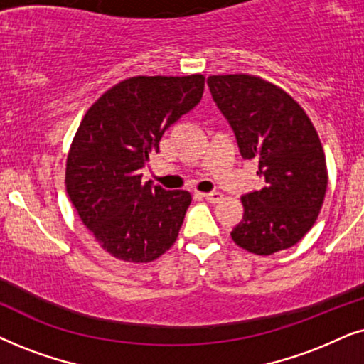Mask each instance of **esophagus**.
Here are the masks:
<instances>
[{"label": "esophagus", "instance_id": "1", "mask_svg": "<svg viewBox=\"0 0 364 364\" xmlns=\"http://www.w3.org/2000/svg\"><path fill=\"white\" fill-rule=\"evenodd\" d=\"M203 198L210 203H220L223 200V195L220 191H211V193H203Z\"/></svg>", "mask_w": 364, "mask_h": 364}]
</instances>
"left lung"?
I'll use <instances>...</instances> for the list:
<instances>
[{
	"label": "left lung",
	"instance_id": "1",
	"mask_svg": "<svg viewBox=\"0 0 364 364\" xmlns=\"http://www.w3.org/2000/svg\"><path fill=\"white\" fill-rule=\"evenodd\" d=\"M211 96L235 132L241 156L256 158L264 188L246 193L231 238L250 253L291 248L316 221L328 186L324 151L301 106L251 75L208 77Z\"/></svg>",
	"mask_w": 364,
	"mask_h": 364
}]
</instances>
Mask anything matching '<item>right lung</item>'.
Wrapping results in <instances>:
<instances>
[{
  "label": "right lung",
  "mask_w": 364,
  "mask_h": 364,
  "mask_svg": "<svg viewBox=\"0 0 364 364\" xmlns=\"http://www.w3.org/2000/svg\"><path fill=\"white\" fill-rule=\"evenodd\" d=\"M205 76H134L88 109L66 161V191L83 225L114 258L148 263L171 248L188 191L143 183L149 153L201 101Z\"/></svg>",
  "instance_id": "add662e5"
}]
</instances>
